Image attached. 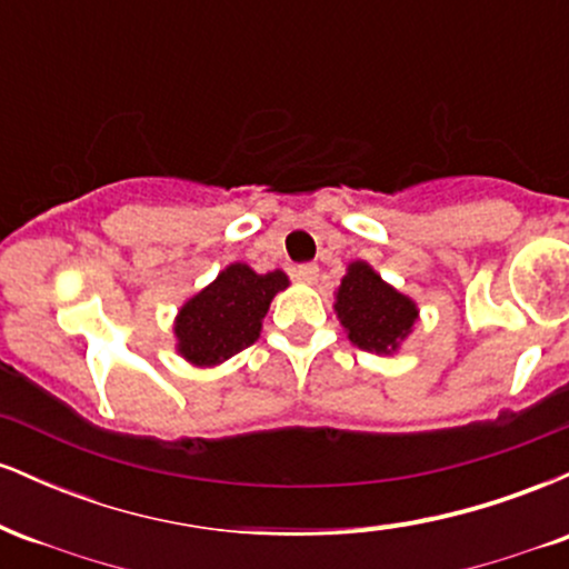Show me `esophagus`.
Listing matches in <instances>:
<instances>
[{
  "mask_svg": "<svg viewBox=\"0 0 569 569\" xmlns=\"http://www.w3.org/2000/svg\"><path fill=\"white\" fill-rule=\"evenodd\" d=\"M293 276H297V280H302V283H316V278H318V264H312V262L299 264L297 270H293Z\"/></svg>",
  "mask_w": 569,
  "mask_h": 569,
  "instance_id": "obj_1",
  "label": "esophagus"
}]
</instances>
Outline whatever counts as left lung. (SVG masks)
<instances>
[{
    "label": "left lung",
    "mask_w": 569,
    "mask_h": 569,
    "mask_svg": "<svg viewBox=\"0 0 569 569\" xmlns=\"http://www.w3.org/2000/svg\"><path fill=\"white\" fill-rule=\"evenodd\" d=\"M335 310L350 342L369 352H393L417 321L415 302L385 283L367 262L348 267Z\"/></svg>",
    "instance_id": "1"
}]
</instances>
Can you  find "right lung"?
Listing matches in <instances>:
<instances>
[{
	"label": "right lung",
	"instance_id": "1",
	"mask_svg": "<svg viewBox=\"0 0 569 569\" xmlns=\"http://www.w3.org/2000/svg\"><path fill=\"white\" fill-rule=\"evenodd\" d=\"M289 286L283 272L257 276L248 264H230L192 297L176 318L179 352L194 367H217L253 345L272 297Z\"/></svg>",
	"mask_w": 569,
	"mask_h": 569
}]
</instances>
